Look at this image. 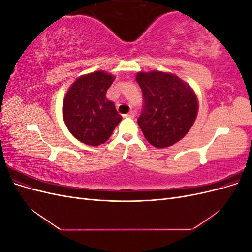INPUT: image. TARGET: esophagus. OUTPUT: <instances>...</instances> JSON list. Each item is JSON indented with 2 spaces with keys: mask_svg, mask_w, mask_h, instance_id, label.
Masks as SVG:
<instances>
[{
  "mask_svg": "<svg viewBox=\"0 0 252 252\" xmlns=\"http://www.w3.org/2000/svg\"><path fill=\"white\" fill-rule=\"evenodd\" d=\"M123 117H124V118H131V119H133V118H134V112H133V111H130V112L127 113V114H124Z\"/></svg>",
  "mask_w": 252,
  "mask_h": 252,
  "instance_id": "1",
  "label": "esophagus"
}]
</instances>
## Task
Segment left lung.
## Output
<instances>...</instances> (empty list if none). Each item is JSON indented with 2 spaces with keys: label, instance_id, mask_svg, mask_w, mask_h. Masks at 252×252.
Here are the masks:
<instances>
[{
  "label": "left lung",
  "instance_id": "1",
  "mask_svg": "<svg viewBox=\"0 0 252 252\" xmlns=\"http://www.w3.org/2000/svg\"><path fill=\"white\" fill-rule=\"evenodd\" d=\"M144 106L138 124L152 146L166 148L182 140L192 127L199 103L192 88L175 74L140 71L136 74Z\"/></svg>",
  "mask_w": 252,
  "mask_h": 252
}]
</instances>
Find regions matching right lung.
Returning <instances> with one entry per match:
<instances>
[{"label":"right lung","mask_w":252,"mask_h":252,"mask_svg":"<svg viewBox=\"0 0 252 252\" xmlns=\"http://www.w3.org/2000/svg\"><path fill=\"white\" fill-rule=\"evenodd\" d=\"M114 77L103 70L81 75L68 89L63 118L68 130L80 142L98 146L112 134L122 117L106 97Z\"/></svg>","instance_id":"obj_1"}]
</instances>
